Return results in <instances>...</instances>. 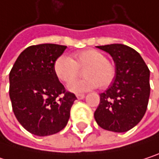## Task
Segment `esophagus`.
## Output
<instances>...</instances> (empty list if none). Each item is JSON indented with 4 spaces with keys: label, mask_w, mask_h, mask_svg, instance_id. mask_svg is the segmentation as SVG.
<instances>
[{
    "label": "esophagus",
    "mask_w": 159,
    "mask_h": 159,
    "mask_svg": "<svg viewBox=\"0 0 159 159\" xmlns=\"http://www.w3.org/2000/svg\"><path fill=\"white\" fill-rule=\"evenodd\" d=\"M76 98L78 99H83L84 98V94H76Z\"/></svg>",
    "instance_id": "obj_1"
}]
</instances>
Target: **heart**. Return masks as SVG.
<instances>
[{
	"label": "heart",
	"mask_w": 159,
	"mask_h": 159,
	"mask_svg": "<svg viewBox=\"0 0 159 159\" xmlns=\"http://www.w3.org/2000/svg\"><path fill=\"white\" fill-rule=\"evenodd\" d=\"M84 69V80L72 82L80 75V70ZM56 77L62 83L68 84L69 90L79 93L97 88H108L116 76V66L108 60L106 55L95 48H86L77 51L73 59L67 55L59 56L53 63Z\"/></svg>",
	"instance_id": "obj_1"
}]
</instances>
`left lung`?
<instances>
[{"mask_svg": "<svg viewBox=\"0 0 159 159\" xmlns=\"http://www.w3.org/2000/svg\"><path fill=\"white\" fill-rule=\"evenodd\" d=\"M97 47L111 54L116 66V76L111 86L99 95L95 120L104 130L127 132L139 123L146 111L150 71L140 54L126 45Z\"/></svg>", "mask_w": 159, "mask_h": 159, "instance_id": "left-lung-1", "label": "left lung"}]
</instances>
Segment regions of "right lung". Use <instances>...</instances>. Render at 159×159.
<instances>
[{
  "mask_svg": "<svg viewBox=\"0 0 159 159\" xmlns=\"http://www.w3.org/2000/svg\"><path fill=\"white\" fill-rule=\"evenodd\" d=\"M66 48L58 44L30 46L18 56L10 72L13 111L20 124L35 135L57 134L69 120L76 97L66 91L53 71L54 61Z\"/></svg>",
  "mask_w": 159,
  "mask_h": 159,
  "instance_id": "obj_1",
  "label": "right lung"
}]
</instances>
